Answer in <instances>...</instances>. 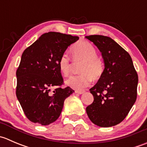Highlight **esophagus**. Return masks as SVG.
<instances>
[{"label":"esophagus","instance_id":"obj_1","mask_svg":"<svg viewBox=\"0 0 147 147\" xmlns=\"http://www.w3.org/2000/svg\"><path fill=\"white\" fill-rule=\"evenodd\" d=\"M84 92V91H82V90H75V93H78V94H83Z\"/></svg>","mask_w":147,"mask_h":147}]
</instances>
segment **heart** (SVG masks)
I'll use <instances>...</instances> for the list:
<instances>
[{
	"mask_svg": "<svg viewBox=\"0 0 147 147\" xmlns=\"http://www.w3.org/2000/svg\"><path fill=\"white\" fill-rule=\"evenodd\" d=\"M71 55L75 63H82L80 72L82 74L72 76L66 81L69 87L75 90H83L91 84L93 80H98L103 74L104 63L97 55V50L87 41H80L71 47ZM72 62L69 56L63 54L60 57L58 67L62 75L67 77L72 71Z\"/></svg>",
	"mask_w": 147,
	"mask_h": 147,
	"instance_id": "b5f03b06",
	"label": "heart"
}]
</instances>
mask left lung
<instances>
[{
    "mask_svg": "<svg viewBox=\"0 0 147 147\" xmlns=\"http://www.w3.org/2000/svg\"><path fill=\"white\" fill-rule=\"evenodd\" d=\"M85 38L101 52L105 67L98 82L90 90L94 101L86 112L99 127L115 126L125 119L137 100V72L129 54L112 38L99 35Z\"/></svg>",
    "mask_w": 147,
    "mask_h": 147,
    "instance_id": "8db88e82",
    "label": "left lung"
}]
</instances>
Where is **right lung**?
<instances>
[{"instance_id":"add662e5","label":"right lung","mask_w":147,"mask_h":147,"mask_svg":"<svg viewBox=\"0 0 147 147\" xmlns=\"http://www.w3.org/2000/svg\"><path fill=\"white\" fill-rule=\"evenodd\" d=\"M79 37L48 32L41 35L22 54L16 71V96L26 117L41 125L56 121L64 101L74 92L69 87L62 88L63 78L58 61L69 45ZM55 87L51 92V88Z\"/></svg>"}]
</instances>
